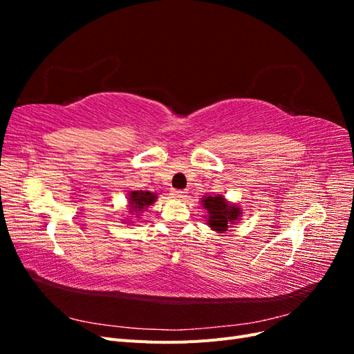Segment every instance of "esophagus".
Instances as JSON below:
<instances>
[{
    "label": "esophagus",
    "mask_w": 354,
    "mask_h": 354,
    "mask_svg": "<svg viewBox=\"0 0 354 354\" xmlns=\"http://www.w3.org/2000/svg\"><path fill=\"white\" fill-rule=\"evenodd\" d=\"M186 190H173V198L176 199H185L186 198Z\"/></svg>",
    "instance_id": "1"
}]
</instances>
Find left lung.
Wrapping results in <instances>:
<instances>
[{
  "mask_svg": "<svg viewBox=\"0 0 354 354\" xmlns=\"http://www.w3.org/2000/svg\"><path fill=\"white\" fill-rule=\"evenodd\" d=\"M203 201V208L209 212V227L217 232L227 230L229 224L238 218L241 209L229 207L223 196H208Z\"/></svg>",
  "mask_w": 354,
  "mask_h": 354,
  "instance_id": "obj_1",
  "label": "left lung"
}]
</instances>
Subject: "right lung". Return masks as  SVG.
Segmentation results:
<instances>
[{
  "instance_id": "add662e5",
  "label": "right lung",
  "mask_w": 354,
  "mask_h": 354,
  "mask_svg": "<svg viewBox=\"0 0 354 354\" xmlns=\"http://www.w3.org/2000/svg\"><path fill=\"white\" fill-rule=\"evenodd\" d=\"M156 195L152 194V192H143V190H137V192H131L130 195V203H131V208L134 212L143 209L147 205H152L155 202Z\"/></svg>"
}]
</instances>
